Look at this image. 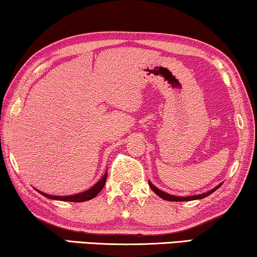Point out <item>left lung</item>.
<instances>
[{
	"instance_id": "8db88e82",
	"label": "left lung",
	"mask_w": 257,
	"mask_h": 257,
	"mask_svg": "<svg viewBox=\"0 0 257 257\" xmlns=\"http://www.w3.org/2000/svg\"><path fill=\"white\" fill-rule=\"evenodd\" d=\"M221 185H222V183H221V184H218V185H216V186L214 187V189L209 190V191H207V192H205V193L196 194V196H189V197H177V196H173V194L166 193V192H164V191L160 190V189H158V187L155 186L154 184L151 183L150 180H149V186L151 187V190H153L154 192L156 193L158 197H161L162 199H164V200H169V201H190V200H198V199H202V198H206V197H208L209 194H212L213 192H214V191L218 190L219 187L221 186Z\"/></svg>"
}]
</instances>
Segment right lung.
Returning a JSON list of instances; mask_svg holds the SVG:
<instances>
[{"mask_svg":"<svg viewBox=\"0 0 257 257\" xmlns=\"http://www.w3.org/2000/svg\"><path fill=\"white\" fill-rule=\"evenodd\" d=\"M107 171L104 175L101 177V179L97 182L95 185H93L91 189L84 191V192H80V193H77V194H72V196H52V194H48V193H44L42 192V191H38L36 189V191H38L39 193L42 194V196H44L46 198H49V199H52V200H60V201H72V202H82V201H87V200H91L93 199L94 197L97 196V193L100 192L101 190L103 189L104 184H106V179H107Z\"/></svg>","mask_w":257,"mask_h":257,"instance_id":"add662e5","label":"right lung"}]
</instances>
